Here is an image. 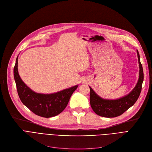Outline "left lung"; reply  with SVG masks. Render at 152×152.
<instances>
[{
	"instance_id": "obj_1",
	"label": "left lung",
	"mask_w": 152,
	"mask_h": 152,
	"mask_svg": "<svg viewBox=\"0 0 152 152\" xmlns=\"http://www.w3.org/2000/svg\"><path fill=\"white\" fill-rule=\"evenodd\" d=\"M137 54L139 65V79L134 88L128 94L118 99H105L100 97L89 86L91 106L97 115L105 118L118 116L131 107L138 99L143 81V72L138 50Z\"/></svg>"
}]
</instances>
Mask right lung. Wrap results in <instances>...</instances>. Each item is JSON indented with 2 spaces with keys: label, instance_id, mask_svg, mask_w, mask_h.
<instances>
[{
  "label": "right lung",
  "instance_id": "add662e5",
  "mask_svg": "<svg viewBox=\"0 0 152 152\" xmlns=\"http://www.w3.org/2000/svg\"><path fill=\"white\" fill-rule=\"evenodd\" d=\"M18 56L16 59L13 75L18 94L22 103L39 116L50 118L61 113L78 85L52 94L37 93L31 90L21 79L18 70Z\"/></svg>",
  "mask_w": 152,
  "mask_h": 152
}]
</instances>
